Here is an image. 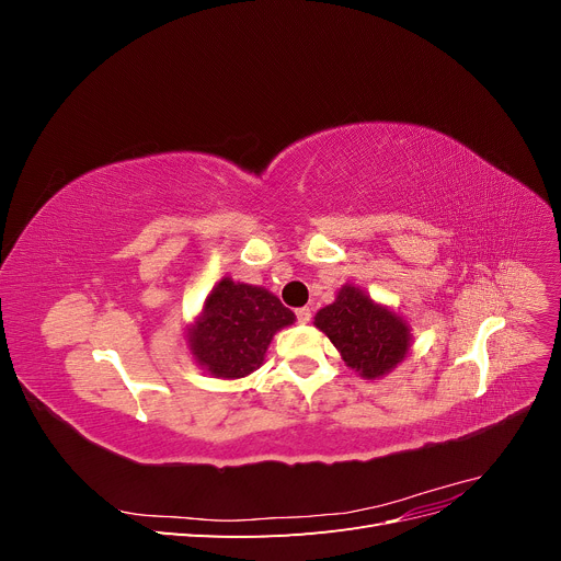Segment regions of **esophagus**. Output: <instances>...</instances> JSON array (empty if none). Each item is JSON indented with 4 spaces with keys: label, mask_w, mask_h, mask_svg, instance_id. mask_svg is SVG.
<instances>
[{
    "label": "esophagus",
    "mask_w": 561,
    "mask_h": 561,
    "mask_svg": "<svg viewBox=\"0 0 561 561\" xmlns=\"http://www.w3.org/2000/svg\"><path fill=\"white\" fill-rule=\"evenodd\" d=\"M311 320V309H297V322H301V325H307V322Z\"/></svg>",
    "instance_id": "34e87169"
}]
</instances>
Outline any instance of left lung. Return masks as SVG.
<instances>
[{"label": "left lung", "instance_id": "8db88e82", "mask_svg": "<svg viewBox=\"0 0 561 561\" xmlns=\"http://www.w3.org/2000/svg\"><path fill=\"white\" fill-rule=\"evenodd\" d=\"M313 325L328 334L346 367L369 381L393 371L412 348L410 322L351 283L316 313Z\"/></svg>", "mask_w": 561, "mask_h": 561}]
</instances>
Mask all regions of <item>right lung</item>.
Returning a JSON list of instances; mask_svg holds the SVG:
<instances>
[{"label": "right lung", "instance_id": "right-lung-1", "mask_svg": "<svg viewBox=\"0 0 561 561\" xmlns=\"http://www.w3.org/2000/svg\"><path fill=\"white\" fill-rule=\"evenodd\" d=\"M295 313L266 287L219 280L186 325V348L215 379H243L264 363L276 332L293 325Z\"/></svg>", "mask_w": 561, "mask_h": 561}]
</instances>
